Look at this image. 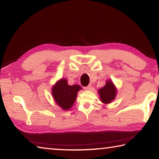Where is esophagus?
Wrapping results in <instances>:
<instances>
[{
    "label": "esophagus",
    "mask_w": 159,
    "mask_h": 159,
    "mask_svg": "<svg viewBox=\"0 0 159 159\" xmlns=\"http://www.w3.org/2000/svg\"><path fill=\"white\" fill-rule=\"evenodd\" d=\"M91 88V85H88V86H86V87H84V89L86 90H90Z\"/></svg>",
    "instance_id": "1"
}]
</instances>
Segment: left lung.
Segmentation results:
<instances>
[{"mask_svg":"<svg viewBox=\"0 0 159 159\" xmlns=\"http://www.w3.org/2000/svg\"><path fill=\"white\" fill-rule=\"evenodd\" d=\"M100 100L104 104H109L114 100L117 95V89L111 80H107L104 86L98 90Z\"/></svg>","mask_w":159,"mask_h":159,"instance_id":"8db88e82","label":"left lung"}]
</instances>
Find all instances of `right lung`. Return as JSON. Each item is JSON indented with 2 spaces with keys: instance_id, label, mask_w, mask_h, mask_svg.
Returning <instances> with one entry per match:
<instances>
[{
  "instance_id": "1",
  "label": "right lung",
  "mask_w": 159,
  "mask_h": 159,
  "mask_svg": "<svg viewBox=\"0 0 159 159\" xmlns=\"http://www.w3.org/2000/svg\"><path fill=\"white\" fill-rule=\"evenodd\" d=\"M80 90L82 88L79 85H69L66 79H61L52 86L51 91L55 103L66 111L73 107Z\"/></svg>"
}]
</instances>
